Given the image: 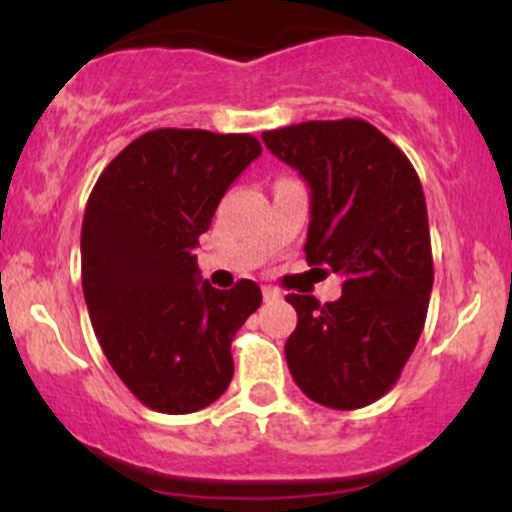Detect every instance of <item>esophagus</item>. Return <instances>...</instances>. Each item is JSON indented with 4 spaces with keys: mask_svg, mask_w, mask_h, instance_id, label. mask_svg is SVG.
I'll return each instance as SVG.
<instances>
[{
    "mask_svg": "<svg viewBox=\"0 0 512 512\" xmlns=\"http://www.w3.org/2000/svg\"><path fill=\"white\" fill-rule=\"evenodd\" d=\"M262 297H265V302H277V299H282V292L275 287H262Z\"/></svg>",
    "mask_w": 512,
    "mask_h": 512,
    "instance_id": "esophagus-1",
    "label": "esophagus"
}]
</instances>
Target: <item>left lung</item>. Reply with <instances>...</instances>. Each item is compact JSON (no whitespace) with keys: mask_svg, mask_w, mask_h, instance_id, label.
Returning a JSON list of instances; mask_svg holds the SVG:
<instances>
[{"mask_svg":"<svg viewBox=\"0 0 512 512\" xmlns=\"http://www.w3.org/2000/svg\"><path fill=\"white\" fill-rule=\"evenodd\" d=\"M262 141L309 185L307 262L342 280L319 304L287 294L297 329L285 344L299 389L352 411L386 394L416 349L433 287L431 232L409 158L361 118L307 121Z\"/></svg>","mask_w":512,"mask_h":512,"instance_id":"obj_1","label":"left lung"}]
</instances>
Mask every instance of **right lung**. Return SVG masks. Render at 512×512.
I'll return each instance as SVG.
<instances>
[{
  "instance_id": "1",
  "label": "right lung",
  "mask_w": 512,
  "mask_h": 512,
  "mask_svg": "<svg viewBox=\"0 0 512 512\" xmlns=\"http://www.w3.org/2000/svg\"><path fill=\"white\" fill-rule=\"evenodd\" d=\"M262 153L250 133L158 128L98 175L81 225V285L118 379L160 414H193L232 379L230 344L260 307L252 280L215 289L198 237L237 175Z\"/></svg>"
}]
</instances>
